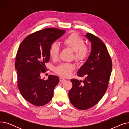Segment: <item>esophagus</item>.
<instances>
[{"label": "esophagus", "mask_w": 129, "mask_h": 129, "mask_svg": "<svg viewBox=\"0 0 129 129\" xmlns=\"http://www.w3.org/2000/svg\"><path fill=\"white\" fill-rule=\"evenodd\" d=\"M66 80V79L63 77H60L59 78V81L60 82H65V81Z\"/></svg>", "instance_id": "esophagus-1"}]
</instances>
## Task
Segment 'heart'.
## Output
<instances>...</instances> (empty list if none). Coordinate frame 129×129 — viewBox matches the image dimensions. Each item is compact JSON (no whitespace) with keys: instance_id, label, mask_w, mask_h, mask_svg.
Here are the masks:
<instances>
[{"instance_id":"1","label":"heart","mask_w":129,"mask_h":129,"mask_svg":"<svg viewBox=\"0 0 129 129\" xmlns=\"http://www.w3.org/2000/svg\"><path fill=\"white\" fill-rule=\"evenodd\" d=\"M64 45L74 52V58L80 62L85 60L89 54L88 47L85 45L84 40L77 34H72L63 41ZM60 50L59 45L54 42L50 46L49 54L52 58H57ZM75 69L72 63H63L55 69V72L60 76L63 77L69 76L72 72Z\"/></svg>"}]
</instances>
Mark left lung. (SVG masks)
<instances>
[{
	"mask_svg": "<svg viewBox=\"0 0 129 129\" xmlns=\"http://www.w3.org/2000/svg\"><path fill=\"white\" fill-rule=\"evenodd\" d=\"M85 37L91 43V51L86 62L77 72L82 82L71 79L73 87L69 96L72 104L80 110L96 105L105 93L112 71V62L105 44L91 33Z\"/></svg>",
	"mask_w": 129,
	"mask_h": 129,
	"instance_id": "1",
	"label": "left lung"
}]
</instances>
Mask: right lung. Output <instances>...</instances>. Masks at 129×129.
I'll return each mask as SVG.
<instances>
[{"label": "right lung", "mask_w": 129, "mask_h": 129, "mask_svg": "<svg viewBox=\"0 0 129 129\" xmlns=\"http://www.w3.org/2000/svg\"><path fill=\"white\" fill-rule=\"evenodd\" d=\"M64 33L58 29L46 28L26 37L19 47L15 63L18 88L23 97L33 105H45L53 96L58 77L49 75L44 80L40 74L45 72L51 45Z\"/></svg>", "instance_id": "obj_1"}]
</instances>
